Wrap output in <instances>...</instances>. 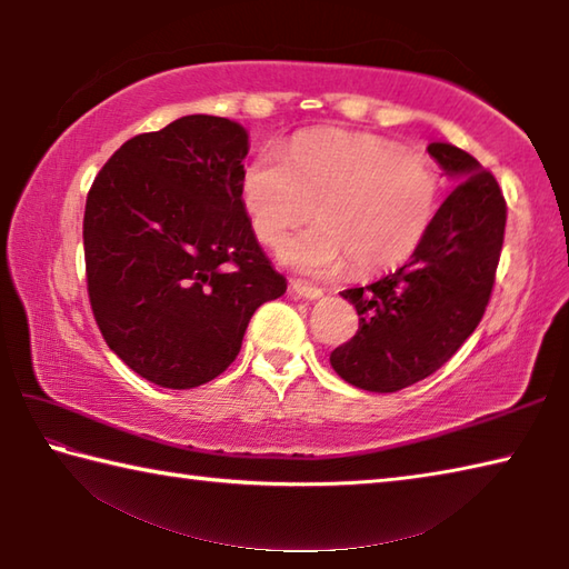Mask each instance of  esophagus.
Returning a JSON list of instances; mask_svg holds the SVG:
<instances>
[{
  "label": "esophagus",
  "mask_w": 569,
  "mask_h": 569,
  "mask_svg": "<svg viewBox=\"0 0 569 569\" xmlns=\"http://www.w3.org/2000/svg\"><path fill=\"white\" fill-rule=\"evenodd\" d=\"M288 291H291L298 298H308V301H316V298L323 296L321 288L308 286V283H301V281H291V286H288Z\"/></svg>",
  "instance_id": "esophagus-1"
}]
</instances>
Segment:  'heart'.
<instances>
[{
	"mask_svg": "<svg viewBox=\"0 0 569 569\" xmlns=\"http://www.w3.org/2000/svg\"><path fill=\"white\" fill-rule=\"evenodd\" d=\"M243 200L256 236L278 248L319 210L321 226L291 240L283 261L306 276L346 263L381 273L417 253L437 223L441 178L427 158L369 132L316 130L283 156L266 150L246 168Z\"/></svg>",
	"mask_w": 569,
	"mask_h": 569,
	"instance_id": "heart-1",
	"label": "heart"
}]
</instances>
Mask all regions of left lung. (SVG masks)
<instances>
[{
	"label": "left lung",
	"mask_w": 569,
	"mask_h": 569,
	"mask_svg": "<svg viewBox=\"0 0 569 569\" xmlns=\"http://www.w3.org/2000/svg\"><path fill=\"white\" fill-rule=\"evenodd\" d=\"M457 182L437 223L399 271L341 296L356 306L359 331L331 353L343 381L391 393L427 379L459 351L492 298L505 243L507 203L497 178L449 142L427 148Z\"/></svg>",
	"instance_id": "left-lung-1"
}]
</instances>
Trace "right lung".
Segmentation results:
<instances>
[{"instance_id": "obj_1", "label": "right lung", "mask_w": 569, "mask_h": 569, "mask_svg": "<svg viewBox=\"0 0 569 569\" xmlns=\"http://www.w3.org/2000/svg\"><path fill=\"white\" fill-rule=\"evenodd\" d=\"M248 134L186 114L134 134L84 206V273L102 339L134 373L192 389L236 361L250 316L286 293L243 206Z\"/></svg>"}]
</instances>
